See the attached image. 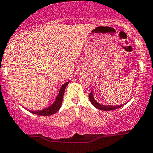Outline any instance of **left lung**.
<instances>
[{"label": "left lung", "mask_w": 153, "mask_h": 153, "mask_svg": "<svg viewBox=\"0 0 153 153\" xmlns=\"http://www.w3.org/2000/svg\"><path fill=\"white\" fill-rule=\"evenodd\" d=\"M89 101H91L92 104L95 107H96L97 109H101V110H104V111H109V110H113V109H118V108L121 107L123 106L122 105H120V106H105V105H103V104H100L94 99L93 98V95H92V92L91 93H89Z\"/></svg>", "instance_id": "8db88e82"}]
</instances>
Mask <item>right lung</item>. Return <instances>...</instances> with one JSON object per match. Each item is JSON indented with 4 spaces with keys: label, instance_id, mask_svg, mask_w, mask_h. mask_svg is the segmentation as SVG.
<instances>
[{
    "label": "right lung",
    "instance_id": "right-lung-1",
    "mask_svg": "<svg viewBox=\"0 0 153 153\" xmlns=\"http://www.w3.org/2000/svg\"><path fill=\"white\" fill-rule=\"evenodd\" d=\"M69 84V82L65 83L62 86H61V89L59 91V93H58V96H57L56 100L54 102V104L52 105H51L49 107H47V109H42V110H37V111H31L29 110V112H32L33 114H36V115H41V116H48V115H51L52 114L55 113L56 112H58V109L61 108V104H62L63 101V97H64V91H65L66 86H67V84Z\"/></svg>",
    "mask_w": 153,
    "mask_h": 153
}]
</instances>
